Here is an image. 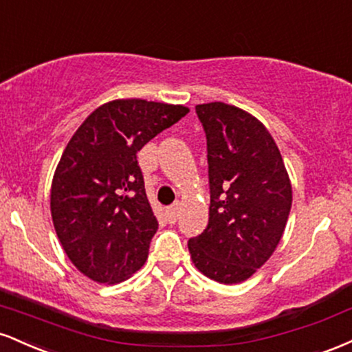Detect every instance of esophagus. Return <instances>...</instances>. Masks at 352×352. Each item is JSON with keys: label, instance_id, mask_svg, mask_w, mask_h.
Here are the masks:
<instances>
[{"label": "esophagus", "instance_id": "obj_1", "mask_svg": "<svg viewBox=\"0 0 352 352\" xmlns=\"http://www.w3.org/2000/svg\"><path fill=\"white\" fill-rule=\"evenodd\" d=\"M179 210H180V204H173L165 210V215H167L168 223H175L177 217H179Z\"/></svg>", "mask_w": 352, "mask_h": 352}]
</instances>
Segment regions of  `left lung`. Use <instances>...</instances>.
Segmentation results:
<instances>
[{
	"mask_svg": "<svg viewBox=\"0 0 352 352\" xmlns=\"http://www.w3.org/2000/svg\"><path fill=\"white\" fill-rule=\"evenodd\" d=\"M205 135L208 225L188 240L199 272L235 285L248 280L280 243L293 193L272 134L256 117L225 102L195 106Z\"/></svg>",
	"mask_w": 352,
	"mask_h": 352,
	"instance_id": "8db88e82",
	"label": "left lung"
}]
</instances>
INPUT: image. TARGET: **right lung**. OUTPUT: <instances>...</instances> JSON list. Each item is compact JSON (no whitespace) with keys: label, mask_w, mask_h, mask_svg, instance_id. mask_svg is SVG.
Listing matches in <instances>:
<instances>
[{"label":"right lung","mask_w":352,"mask_h":352,"mask_svg":"<svg viewBox=\"0 0 352 352\" xmlns=\"http://www.w3.org/2000/svg\"><path fill=\"white\" fill-rule=\"evenodd\" d=\"M188 107L117 99L80 124L54 172L51 215L72 265L98 283L131 278L148 256L159 223L137 152Z\"/></svg>","instance_id":"obj_1"}]
</instances>
